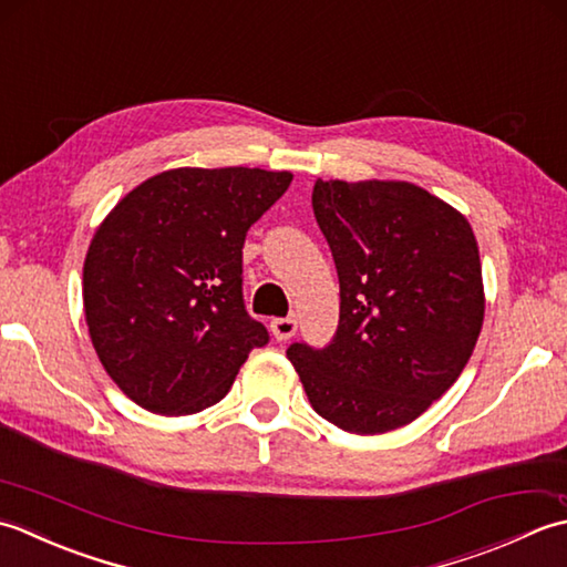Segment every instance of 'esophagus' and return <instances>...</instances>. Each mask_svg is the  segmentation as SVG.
Listing matches in <instances>:
<instances>
[{
  "label": "esophagus",
  "instance_id": "obj_1",
  "mask_svg": "<svg viewBox=\"0 0 567 567\" xmlns=\"http://www.w3.org/2000/svg\"><path fill=\"white\" fill-rule=\"evenodd\" d=\"M271 334L279 342H284V340H291L293 334H296V330H298V322H296V318H274L271 320Z\"/></svg>",
  "mask_w": 567,
  "mask_h": 567
}]
</instances>
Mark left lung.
<instances>
[{"label":"left lung","instance_id":"8db88e82","mask_svg":"<svg viewBox=\"0 0 567 567\" xmlns=\"http://www.w3.org/2000/svg\"><path fill=\"white\" fill-rule=\"evenodd\" d=\"M313 213L340 279L328 348L286 357L310 406L338 429L409 425L455 384L484 320L477 239L467 217L406 181H316Z\"/></svg>","mask_w":567,"mask_h":567}]
</instances>
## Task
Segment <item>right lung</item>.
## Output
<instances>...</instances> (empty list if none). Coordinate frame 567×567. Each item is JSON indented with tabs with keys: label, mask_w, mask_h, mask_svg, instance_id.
I'll list each match as a JSON object with an SVG mask.
<instances>
[{
	"label": "right lung",
	"mask_w": 567,
	"mask_h": 567,
	"mask_svg": "<svg viewBox=\"0 0 567 567\" xmlns=\"http://www.w3.org/2000/svg\"><path fill=\"white\" fill-rule=\"evenodd\" d=\"M291 181L245 166L171 168L102 219L83 267L85 322L105 372L142 409L213 406L269 342L241 298V247Z\"/></svg>",
	"instance_id": "right-lung-1"
}]
</instances>
